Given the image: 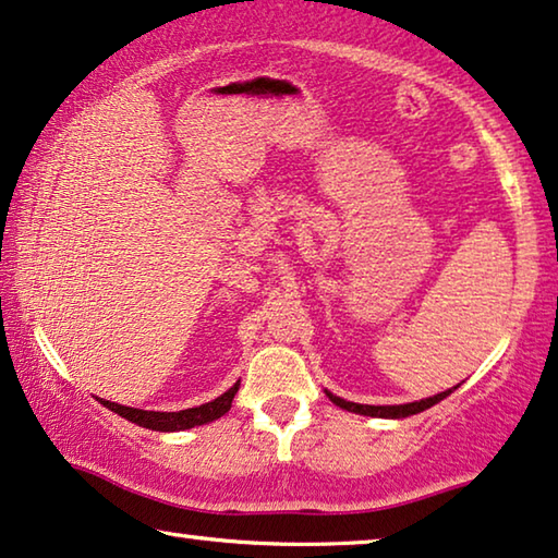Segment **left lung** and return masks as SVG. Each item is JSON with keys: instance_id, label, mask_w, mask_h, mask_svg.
<instances>
[{"instance_id": "8db88e82", "label": "left lung", "mask_w": 558, "mask_h": 558, "mask_svg": "<svg viewBox=\"0 0 558 558\" xmlns=\"http://www.w3.org/2000/svg\"><path fill=\"white\" fill-rule=\"evenodd\" d=\"M456 388H459V386L448 388V390H444V393H436L430 398H421V401H413V403H401V405H363V403L345 401V398H340V396H332L330 390H326V396L338 405V409L359 413V415H371V418H409V415H415V413L430 409V405L440 403L446 396H451Z\"/></svg>"}]
</instances>
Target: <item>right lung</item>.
Instances as JSON below:
<instances>
[{
  "label": "right lung",
  "instance_id": "1",
  "mask_svg": "<svg viewBox=\"0 0 558 558\" xmlns=\"http://www.w3.org/2000/svg\"><path fill=\"white\" fill-rule=\"evenodd\" d=\"M240 388V380L226 393L215 398L210 403H203V405H195V409H185V411H143V409H130V405H120V403H112V401H105V398H99V403L105 405V409H110L112 413L122 415V418H128L130 423H137V426L149 428V430H162V434H172V430H187V428H195V426H205V423H213L218 421L220 415H226L232 405V398H235Z\"/></svg>",
  "mask_w": 558,
  "mask_h": 558
}]
</instances>
